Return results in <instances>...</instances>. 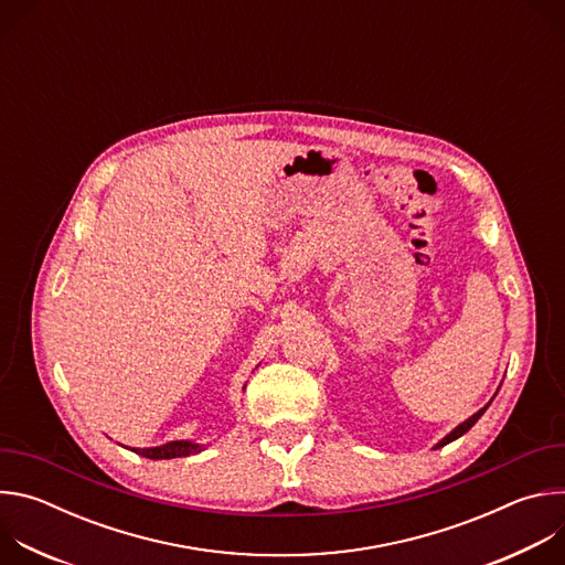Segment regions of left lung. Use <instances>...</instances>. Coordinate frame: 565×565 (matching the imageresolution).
Masks as SVG:
<instances>
[{
	"label": "left lung",
	"instance_id": "left-lung-1",
	"mask_svg": "<svg viewBox=\"0 0 565 565\" xmlns=\"http://www.w3.org/2000/svg\"><path fill=\"white\" fill-rule=\"evenodd\" d=\"M486 409H488V407H482V409H480V412H478V414H473V416H471V418H469V420H465V423H462V425H458V427H456V429H454V431H451V434H449V436H447V438H443V440H440V443H438V445H436V447H445V445H447V443H451V440H456V438H460V436H462V434H467V431H469V429H471V427H473V425H476V423H478V418H480V416H482V414H486Z\"/></svg>",
	"mask_w": 565,
	"mask_h": 565
}]
</instances>
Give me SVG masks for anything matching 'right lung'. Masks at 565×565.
<instances>
[{"label": "right lung", "mask_w": 565, "mask_h": 565, "mask_svg": "<svg viewBox=\"0 0 565 565\" xmlns=\"http://www.w3.org/2000/svg\"><path fill=\"white\" fill-rule=\"evenodd\" d=\"M136 454L151 458V460H163V458H179V456H192L196 451H201L199 445L188 443V440H174L168 445H160V447H149V449H134Z\"/></svg>", "instance_id": "obj_1"}]
</instances>
